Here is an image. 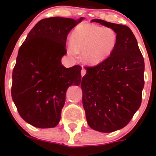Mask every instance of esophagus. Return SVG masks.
Here are the masks:
<instances>
[{
	"label": "esophagus",
	"instance_id": "obj_1",
	"mask_svg": "<svg viewBox=\"0 0 156 156\" xmlns=\"http://www.w3.org/2000/svg\"><path fill=\"white\" fill-rule=\"evenodd\" d=\"M81 77H83V76H84V75L86 74V70H85V69H84V68H83L82 70H81Z\"/></svg>",
	"mask_w": 156,
	"mask_h": 156
}]
</instances>
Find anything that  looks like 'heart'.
Masks as SVG:
<instances>
[{
  "instance_id": "obj_1",
  "label": "heart",
  "mask_w": 156,
  "mask_h": 156,
  "mask_svg": "<svg viewBox=\"0 0 156 156\" xmlns=\"http://www.w3.org/2000/svg\"><path fill=\"white\" fill-rule=\"evenodd\" d=\"M68 53L75 55L82 52V59L86 64L97 65L109 57L117 46L118 35L110 28L95 25L78 26L73 31Z\"/></svg>"
}]
</instances>
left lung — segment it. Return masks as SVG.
<instances>
[{
    "instance_id": "obj_1",
    "label": "left lung",
    "mask_w": 156,
    "mask_h": 156,
    "mask_svg": "<svg viewBox=\"0 0 156 156\" xmlns=\"http://www.w3.org/2000/svg\"><path fill=\"white\" fill-rule=\"evenodd\" d=\"M91 22L111 28L118 35L112 54L101 63L85 66L82 103L88 125L110 133L123 128L140 108L144 87V59L130 28L102 20Z\"/></svg>"
}]
</instances>
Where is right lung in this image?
Listing matches in <instances>:
<instances>
[{
	"label": "right lung",
	"instance_id": "obj_1",
	"mask_svg": "<svg viewBox=\"0 0 156 156\" xmlns=\"http://www.w3.org/2000/svg\"><path fill=\"white\" fill-rule=\"evenodd\" d=\"M82 20L43 19L30 31L19 50L12 70L11 95L19 114L32 126L56 127L67 89L81 83L82 68H66L61 59L67 53L69 31Z\"/></svg>",
	"mask_w": 156,
	"mask_h": 156
}]
</instances>
